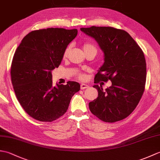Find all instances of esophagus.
<instances>
[{
	"mask_svg": "<svg viewBox=\"0 0 160 160\" xmlns=\"http://www.w3.org/2000/svg\"><path fill=\"white\" fill-rule=\"evenodd\" d=\"M89 87L87 85V84H82L80 85V89L83 90V89H87V88H89Z\"/></svg>",
	"mask_w": 160,
	"mask_h": 160,
	"instance_id": "34e87169",
	"label": "esophagus"
}]
</instances>
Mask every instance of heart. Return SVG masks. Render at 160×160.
Segmentation results:
<instances>
[{
	"instance_id": "1",
	"label": "heart",
	"mask_w": 160,
	"mask_h": 160,
	"mask_svg": "<svg viewBox=\"0 0 160 160\" xmlns=\"http://www.w3.org/2000/svg\"><path fill=\"white\" fill-rule=\"evenodd\" d=\"M83 49H84V52H85V51H87V50H89V49H94L95 51H96V47L93 46L92 45H90V44H85V45H84ZM69 47H68V48H67L65 49V51H64V57H66L67 56V54H68V53H69ZM78 77H79L80 79H84V75L82 74V73H79V74H78Z\"/></svg>"
}]
</instances>
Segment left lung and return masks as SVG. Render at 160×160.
I'll return each instance as SVG.
<instances>
[{
	"label": "left lung",
	"instance_id": "8db88e82",
	"mask_svg": "<svg viewBox=\"0 0 160 160\" xmlns=\"http://www.w3.org/2000/svg\"><path fill=\"white\" fill-rule=\"evenodd\" d=\"M95 39L104 53V63L98 70L94 83L110 80L103 91L95 84L98 96L89 103L91 113L106 122L128 117L137 107L144 91L147 65L144 53L127 32L111 27L80 28Z\"/></svg>",
	"mask_w": 160,
	"mask_h": 160
}]
</instances>
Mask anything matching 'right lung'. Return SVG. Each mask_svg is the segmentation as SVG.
Segmentation results:
<instances>
[{
	"instance_id": "right-lung-1",
	"label": "right lung",
	"mask_w": 160,
	"mask_h": 160,
	"mask_svg": "<svg viewBox=\"0 0 160 160\" xmlns=\"http://www.w3.org/2000/svg\"><path fill=\"white\" fill-rule=\"evenodd\" d=\"M76 29L47 28L26 35L16 49L11 67L12 82L19 103L35 120L52 122L66 113L80 84L69 81L53 87L52 71L59 67Z\"/></svg>"
}]
</instances>
